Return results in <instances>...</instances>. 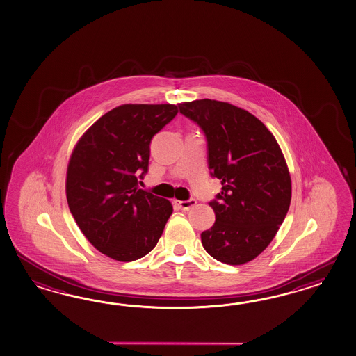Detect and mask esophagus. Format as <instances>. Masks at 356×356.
Here are the masks:
<instances>
[{
	"label": "esophagus",
	"mask_w": 356,
	"mask_h": 356,
	"mask_svg": "<svg viewBox=\"0 0 356 356\" xmlns=\"http://www.w3.org/2000/svg\"><path fill=\"white\" fill-rule=\"evenodd\" d=\"M175 205L181 211H190L193 207L196 205V200L195 199H190V200H186V202H175Z\"/></svg>",
	"instance_id": "34e87169"
}]
</instances>
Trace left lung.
Listing matches in <instances>:
<instances>
[{
  "label": "left lung",
  "mask_w": 356,
  "mask_h": 356,
  "mask_svg": "<svg viewBox=\"0 0 356 356\" xmlns=\"http://www.w3.org/2000/svg\"><path fill=\"white\" fill-rule=\"evenodd\" d=\"M208 143V165L222 190L211 202L216 222L202 233L205 251L229 265L254 260L273 241L291 202V178L273 134L229 102L178 104Z\"/></svg>",
  "instance_id": "left-lung-1"
}]
</instances>
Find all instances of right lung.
Returning <instances> with one entry per match:
<instances>
[{"label":"right lung","mask_w":356,"mask_h":356,"mask_svg":"<svg viewBox=\"0 0 356 356\" xmlns=\"http://www.w3.org/2000/svg\"><path fill=\"white\" fill-rule=\"evenodd\" d=\"M178 113L173 104H124L81 135L66 173V197L90 243L117 261L151 252L173 205L138 187L153 136Z\"/></svg>","instance_id":"right-lung-1"}]
</instances>
